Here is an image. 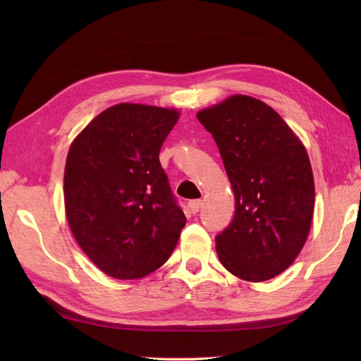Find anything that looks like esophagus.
<instances>
[{
    "instance_id": "1",
    "label": "esophagus",
    "mask_w": 361,
    "mask_h": 361,
    "mask_svg": "<svg viewBox=\"0 0 361 361\" xmlns=\"http://www.w3.org/2000/svg\"><path fill=\"white\" fill-rule=\"evenodd\" d=\"M202 204H203L202 200H192V202H189V209H190V212L197 214L198 211L202 209Z\"/></svg>"
}]
</instances>
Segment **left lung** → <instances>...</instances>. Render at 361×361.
<instances>
[{"label": "left lung", "instance_id": "1", "mask_svg": "<svg viewBox=\"0 0 361 361\" xmlns=\"http://www.w3.org/2000/svg\"><path fill=\"white\" fill-rule=\"evenodd\" d=\"M231 183L234 219L216 237L221 265L248 282L286 271L307 240L315 181L301 140L270 105L234 94L197 113Z\"/></svg>", "mask_w": 361, "mask_h": 361}]
</instances>
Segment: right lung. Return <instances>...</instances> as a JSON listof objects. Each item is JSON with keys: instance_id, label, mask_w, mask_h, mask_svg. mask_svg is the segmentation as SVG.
<instances>
[{"instance_id": "1", "label": "right lung", "mask_w": 361, "mask_h": 361, "mask_svg": "<svg viewBox=\"0 0 361 361\" xmlns=\"http://www.w3.org/2000/svg\"><path fill=\"white\" fill-rule=\"evenodd\" d=\"M176 109L122 102L74 137L65 164L68 225L82 251L114 279H141L166 264L186 217L159 150Z\"/></svg>"}]
</instances>
